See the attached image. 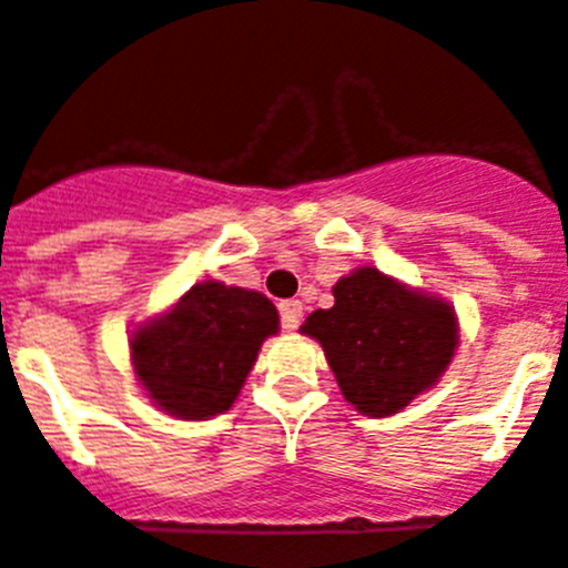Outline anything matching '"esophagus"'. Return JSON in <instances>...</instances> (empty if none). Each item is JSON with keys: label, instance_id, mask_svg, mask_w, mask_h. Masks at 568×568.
Listing matches in <instances>:
<instances>
[{"label": "esophagus", "instance_id": "obj_1", "mask_svg": "<svg viewBox=\"0 0 568 568\" xmlns=\"http://www.w3.org/2000/svg\"><path fill=\"white\" fill-rule=\"evenodd\" d=\"M280 318H283L285 329H296L302 322V302L300 300H285L280 302Z\"/></svg>", "mask_w": 568, "mask_h": 568}]
</instances>
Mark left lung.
<instances>
[{"label": "left lung", "mask_w": 568, "mask_h": 568, "mask_svg": "<svg viewBox=\"0 0 568 568\" xmlns=\"http://www.w3.org/2000/svg\"><path fill=\"white\" fill-rule=\"evenodd\" d=\"M335 305L313 311L302 333L322 344L341 394L355 410L383 418L433 388L458 346L455 307L407 288L374 266L333 285Z\"/></svg>", "instance_id": "8db88e82"}]
</instances>
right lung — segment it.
Wrapping results in <instances>:
<instances>
[{
	"instance_id": "add662e5",
	"label": "right lung",
	"mask_w": 568,
	"mask_h": 568,
	"mask_svg": "<svg viewBox=\"0 0 568 568\" xmlns=\"http://www.w3.org/2000/svg\"><path fill=\"white\" fill-rule=\"evenodd\" d=\"M277 329L272 300L205 280L132 333V368L161 410L200 422L233 407L261 344Z\"/></svg>"
}]
</instances>
